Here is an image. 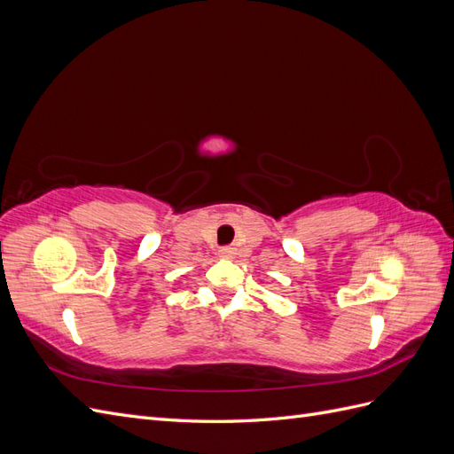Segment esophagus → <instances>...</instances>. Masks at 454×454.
Wrapping results in <instances>:
<instances>
[{
	"label": "esophagus",
	"mask_w": 454,
	"mask_h": 454,
	"mask_svg": "<svg viewBox=\"0 0 454 454\" xmlns=\"http://www.w3.org/2000/svg\"><path fill=\"white\" fill-rule=\"evenodd\" d=\"M235 254H237V250L232 248V246H223V248L219 250V255L225 257V259H232V257H235Z\"/></svg>",
	"instance_id": "obj_1"
}]
</instances>
